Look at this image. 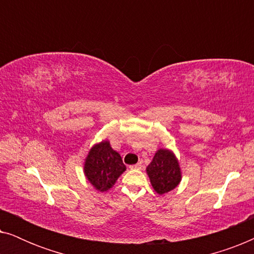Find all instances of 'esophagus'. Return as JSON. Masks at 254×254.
Segmentation results:
<instances>
[{
    "instance_id": "obj_1",
    "label": "esophagus",
    "mask_w": 254,
    "mask_h": 254,
    "mask_svg": "<svg viewBox=\"0 0 254 254\" xmlns=\"http://www.w3.org/2000/svg\"><path fill=\"white\" fill-rule=\"evenodd\" d=\"M142 163H137V164H135V165H131V166H129V168L131 169V170H141L142 169Z\"/></svg>"
}]
</instances>
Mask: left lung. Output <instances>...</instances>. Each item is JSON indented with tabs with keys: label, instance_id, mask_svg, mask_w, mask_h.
I'll return each instance as SVG.
<instances>
[{
	"label": "left lung",
	"instance_id": "1",
	"mask_svg": "<svg viewBox=\"0 0 254 254\" xmlns=\"http://www.w3.org/2000/svg\"><path fill=\"white\" fill-rule=\"evenodd\" d=\"M145 171L152 189L159 195L175 190L182 182L183 176L179 161L175 152L170 149H158Z\"/></svg>",
	"mask_w": 254,
	"mask_h": 254
}]
</instances>
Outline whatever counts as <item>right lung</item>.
<instances>
[{
	"label": "right lung",
	"mask_w": 254,
	"mask_h": 254,
	"mask_svg": "<svg viewBox=\"0 0 254 254\" xmlns=\"http://www.w3.org/2000/svg\"><path fill=\"white\" fill-rule=\"evenodd\" d=\"M84 176L98 192H106L126 171L119 152L113 150L109 140L93 144L84 159Z\"/></svg>",
	"instance_id": "right-lung-1"
}]
</instances>
